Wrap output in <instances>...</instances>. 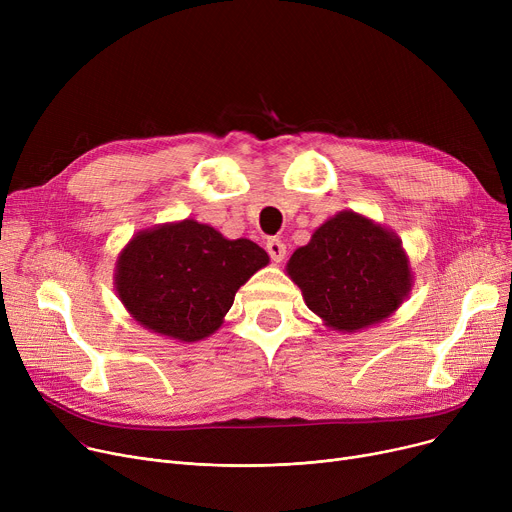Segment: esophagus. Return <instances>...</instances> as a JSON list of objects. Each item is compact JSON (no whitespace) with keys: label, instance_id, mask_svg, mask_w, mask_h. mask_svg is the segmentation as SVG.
<instances>
[{"label":"esophagus","instance_id":"1","mask_svg":"<svg viewBox=\"0 0 512 512\" xmlns=\"http://www.w3.org/2000/svg\"><path fill=\"white\" fill-rule=\"evenodd\" d=\"M265 249H267V253H270L272 261H276V263H280L286 257V245H284L282 240H278V238L267 240L265 242Z\"/></svg>","mask_w":512,"mask_h":512}]
</instances>
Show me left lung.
<instances>
[{
    "instance_id": "left-lung-1",
    "label": "left lung",
    "mask_w": 512,
    "mask_h": 512,
    "mask_svg": "<svg viewBox=\"0 0 512 512\" xmlns=\"http://www.w3.org/2000/svg\"><path fill=\"white\" fill-rule=\"evenodd\" d=\"M307 307L336 332L388 319L413 288V267L396 232L344 209L321 224L286 263Z\"/></svg>"
}]
</instances>
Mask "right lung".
I'll use <instances>...</instances> for the list:
<instances>
[{
    "mask_svg": "<svg viewBox=\"0 0 512 512\" xmlns=\"http://www.w3.org/2000/svg\"><path fill=\"white\" fill-rule=\"evenodd\" d=\"M267 263L257 242L186 218L134 234L118 255L114 286L145 330L197 342L220 330L236 290Z\"/></svg>",
    "mask_w": 512,
    "mask_h": 512,
    "instance_id": "obj_1",
    "label": "right lung"
}]
</instances>
